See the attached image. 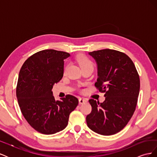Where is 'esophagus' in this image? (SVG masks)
<instances>
[{
    "mask_svg": "<svg viewBox=\"0 0 157 157\" xmlns=\"http://www.w3.org/2000/svg\"><path fill=\"white\" fill-rule=\"evenodd\" d=\"M78 102H79V104H83L84 103L87 102V99H85V98H80L78 99Z\"/></svg>",
    "mask_w": 157,
    "mask_h": 157,
    "instance_id": "1",
    "label": "esophagus"
}]
</instances>
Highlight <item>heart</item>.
<instances>
[{
    "label": "heart",
    "mask_w": 157,
    "mask_h": 157,
    "mask_svg": "<svg viewBox=\"0 0 157 157\" xmlns=\"http://www.w3.org/2000/svg\"><path fill=\"white\" fill-rule=\"evenodd\" d=\"M76 60L80 65V67L82 68L88 67V66H91L93 67L94 63L91 59H90L87 56H86L84 54H79L77 57H76ZM66 67L64 69V72H65Z\"/></svg>",
    "instance_id": "obj_1"
}]
</instances>
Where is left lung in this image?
Wrapping results in <instances>:
<instances>
[{
    "instance_id": "left-lung-1",
    "label": "left lung",
    "mask_w": 157,
    "mask_h": 157,
    "mask_svg": "<svg viewBox=\"0 0 157 157\" xmlns=\"http://www.w3.org/2000/svg\"><path fill=\"white\" fill-rule=\"evenodd\" d=\"M89 54L98 65L95 86L105 93V99L103 103L90 99L92 111L86 117L87 125L99 134H115L126 126L136 110L139 75L132 59L123 52L103 49Z\"/></svg>"
}]
</instances>
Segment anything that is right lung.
<instances>
[{"instance_id": "1", "label": "right lung", "mask_w": 157, "mask_h": 157, "mask_svg": "<svg viewBox=\"0 0 157 157\" xmlns=\"http://www.w3.org/2000/svg\"><path fill=\"white\" fill-rule=\"evenodd\" d=\"M67 52L44 50L30 56L19 73L16 96L27 122L43 134H54L68 124L70 113L78 104V99L67 95L56 101L52 89L63 75Z\"/></svg>"}]
</instances>
